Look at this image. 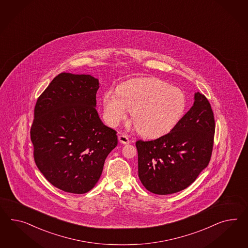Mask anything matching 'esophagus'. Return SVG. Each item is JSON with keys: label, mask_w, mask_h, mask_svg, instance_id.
I'll return each mask as SVG.
<instances>
[{"label": "esophagus", "mask_w": 248, "mask_h": 248, "mask_svg": "<svg viewBox=\"0 0 248 248\" xmlns=\"http://www.w3.org/2000/svg\"><path fill=\"white\" fill-rule=\"evenodd\" d=\"M118 140H119L121 143H123V144H127V143L130 142V140H129L128 136H126L125 134H119Z\"/></svg>", "instance_id": "1"}]
</instances>
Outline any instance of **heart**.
<instances>
[{"label":"heart","instance_id":"heart-1","mask_svg":"<svg viewBox=\"0 0 248 248\" xmlns=\"http://www.w3.org/2000/svg\"><path fill=\"white\" fill-rule=\"evenodd\" d=\"M119 95L108 90L103 97L104 111L111 125H116L132 111V120L140 134L156 137L167 133L181 119L186 96L181 89L156 78L129 81Z\"/></svg>","mask_w":248,"mask_h":248}]
</instances>
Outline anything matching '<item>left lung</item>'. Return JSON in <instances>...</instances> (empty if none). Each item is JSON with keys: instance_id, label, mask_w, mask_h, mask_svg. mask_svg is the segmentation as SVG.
Masks as SVG:
<instances>
[{"instance_id": "8db88e82", "label": "left lung", "mask_w": 248, "mask_h": 248, "mask_svg": "<svg viewBox=\"0 0 248 248\" xmlns=\"http://www.w3.org/2000/svg\"><path fill=\"white\" fill-rule=\"evenodd\" d=\"M214 114L200 92L194 104L172 130L152 141L138 140V176L154 194L179 192L194 182L211 158Z\"/></svg>"}]
</instances>
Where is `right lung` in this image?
<instances>
[{
  "label": "right lung",
  "instance_id": "add662e5",
  "mask_svg": "<svg viewBox=\"0 0 248 248\" xmlns=\"http://www.w3.org/2000/svg\"><path fill=\"white\" fill-rule=\"evenodd\" d=\"M98 79L62 72L40 94L31 128L33 157L48 182L65 192L84 194L99 180L116 131L100 120Z\"/></svg>",
  "mask_w": 248,
  "mask_h": 248
}]
</instances>
